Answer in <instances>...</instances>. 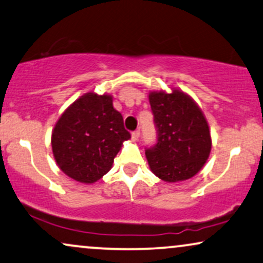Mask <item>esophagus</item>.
Returning <instances> with one entry per match:
<instances>
[{
  "instance_id": "34e87169",
  "label": "esophagus",
  "mask_w": 263,
  "mask_h": 263,
  "mask_svg": "<svg viewBox=\"0 0 263 263\" xmlns=\"http://www.w3.org/2000/svg\"><path fill=\"white\" fill-rule=\"evenodd\" d=\"M132 141H137L138 137H140V129H136V131L132 132Z\"/></svg>"
}]
</instances>
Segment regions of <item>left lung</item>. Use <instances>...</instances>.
<instances>
[{"instance_id":"obj_1","label":"left lung","mask_w":263,"mask_h":263,"mask_svg":"<svg viewBox=\"0 0 263 263\" xmlns=\"http://www.w3.org/2000/svg\"><path fill=\"white\" fill-rule=\"evenodd\" d=\"M149 104L157 128V143L145 149L151 170L166 182L191 179L211 153V132L203 112L178 89L152 91Z\"/></svg>"}]
</instances>
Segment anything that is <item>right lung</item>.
Masks as SVG:
<instances>
[{
	"label": "right lung",
	"mask_w": 263,
	"mask_h": 263,
	"mask_svg": "<svg viewBox=\"0 0 263 263\" xmlns=\"http://www.w3.org/2000/svg\"><path fill=\"white\" fill-rule=\"evenodd\" d=\"M129 138L122 115L114 109L112 97L87 93L56 122L51 136L53 158L69 178L96 182L111 169L122 142Z\"/></svg>",
	"instance_id": "obj_1"
}]
</instances>
